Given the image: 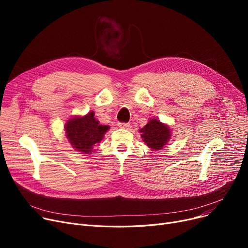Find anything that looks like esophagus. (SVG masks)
<instances>
[{
  "instance_id": "esophagus-1",
  "label": "esophagus",
  "mask_w": 248,
  "mask_h": 248,
  "mask_svg": "<svg viewBox=\"0 0 248 248\" xmlns=\"http://www.w3.org/2000/svg\"><path fill=\"white\" fill-rule=\"evenodd\" d=\"M117 126L121 127V128H125V129L131 128V124H124V123H119V124H117Z\"/></svg>"
}]
</instances>
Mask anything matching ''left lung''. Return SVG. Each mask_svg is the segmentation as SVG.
<instances>
[{"label":"left lung","instance_id":"left-lung-1","mask_svg":"<svg viewBox=\"0 0 248 248\" xmlns=\"http://www.w3.org/2000/svg\"><path fill=\"white\" fill-rule=\"evenodd\" d=\"M142 141L154 151L162 150L172 137L170 126L158 119H151L148 124L140 129Z\"/></svg>","mask_w":248,"mask_h":248}]
</instances>
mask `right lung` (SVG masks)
<instances>
[{"label":"right lung","mask_w":248,"mask_h":248,"mask_svg":"<svg viewBox=\"0 0 248 248\" xmlns=\"http://www.w3.org/2000/svg\"><path fill=\"white\" fill-rule=\"evenodd\" d=\"M109 129L108 125L100 124L94 112L75 115L64 125V132L72 148L80 154H91L94 145L100 142Z\"/></svg>","instance_id":"right-lung-1"}]
</instances>
